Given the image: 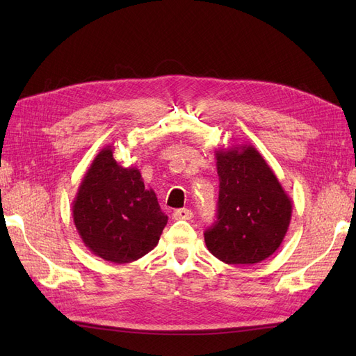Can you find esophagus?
<instances>
[{"mask_svg":"<svg viewBox=\"0 0 356 356\" xmlns=\"http://www.w3.org/2000/svg\"><path fill=\"white\" fill-rule=\"evenodd\" d=\"M191 217H193L191 209L181 208V209L174 211V218L175 220H191Z\"/></svg>","mask_w":356,"mask_h":356,"instance_id":"obj_1","label":"esophagus"}]
</instances>
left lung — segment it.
<instances>
[{
    "mask_svg": "<svg viewBox=\"0 0 356 356\" xmlns=\"http://www.w3.org/2000/svg\"><path fill=\"white\" fill-rule=\"evenodd\" d=\"M217 221L204 232L209 252L225 264H255L281 246L293 203L252 145L217 149Z\"/></svg>",
    "mask_w": 356,
    "mask_h": 356,
    "instance_id": "8db88e82",
    "label": "left lung"
}]
</instances>
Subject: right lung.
Returning <instances> with one entry per match:
<instances>
[{
    "instance_id": "right-lung-1",
    "label": "right lung",
    "mask_w": 356,
    "mask_h": 356,
    "mask_svg": "<svg viewBox=\"0 0 356 356\" xmlns=\"http://www.w3.org/2000/svg\"><path fill=\"white\" fill-rule=\"evenodd\" d=\"M72 218L84 245L115 264L148 254L168 222L154 190L145 188L139 169L117 163L111 145L101 149L84 174Z\"/></svg>"
}]
</instances>
